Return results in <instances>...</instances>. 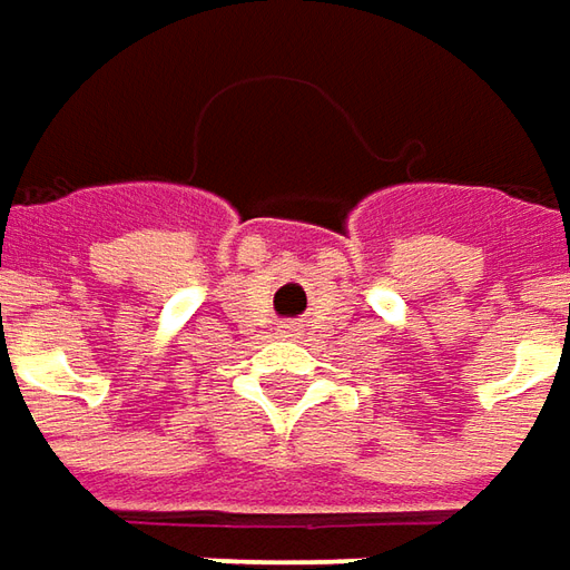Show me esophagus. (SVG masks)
<instances>
[{
  "instance_id": "34e87169",
  "label": "esophagus",
  "mask_w": 570,
  "mask_h": 570,
  "mask_svg": "<svg viewBox=\"0 0 570 570\" xmlns=\"http://www.w3.org/2000/svg\"><path fill=\"white\" fill-rule=\"evenodd\" d=\"M284 336H296V327L289 324V327H284Z\"/></svg>"
}]
</instances>
